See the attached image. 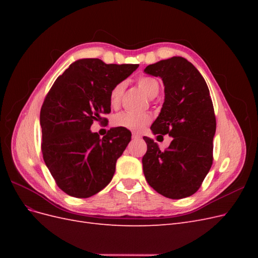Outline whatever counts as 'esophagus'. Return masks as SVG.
<instances>
[{
	"instance_id": "esophagus-1",
	"label": "esophagus",
	"mask_w": 258,
	"mask_h": 258,
	"mask_svg": "<svg viewBox=\"0 0 258 258\" xmlns=\"http://www.w3.org/2000/svg\"><path fill=\"white\" fill-rule=\"evenodd\" d=\"M141 138L142 137L140 136V135H138V134H132V139H134V140H140Z\"/></svg>"
}]
</instances>
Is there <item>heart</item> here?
Returning a JSON list of instances; mask_svg holds the SVG:
<instances>
[{
	"mask_svg": "<svg viewBox=\"0 0 258 258\" xmlns=\"http://www.w3.org/2000/svg\"><path fill=\"white\" fill-rule=\"evenodd\" d=\"M139 87L141 88L148 98H155L159 92L158 81L150 76H142L138 80ZM124 90V84H116L110 92V104L113 107L118 106ZM152 121V117L148 113L120 112L113 117V124L117 128H123L134 132H141L147 124Z\"/></svg>",
	"mask_w": 258,
	"mask_h": 258,
	"instance_id": "obj_1",
	"label": "heart"
}]
</instances>
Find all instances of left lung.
<instances>
[{
	"instance_id": "obj_1",
	"label": "left lung",
	"mask_w": 258,
	"mask_h": 258,
	"mask_svg": "<svg viewBox=\"0 0 258 258\" xmlns=\"http://www.w3.org/2000/svg\"><path fill=\"white\" fill-rule=\"evenodd\" d=\"M144 72L161 77L165 85V102L151 127L153 134L173 138L163 152L152 139L143 138L145 178L167 198L189 197L200 188L213 162L216 119L208 85L183 57L161 60Z\"/></svg>"
}]
</instances>
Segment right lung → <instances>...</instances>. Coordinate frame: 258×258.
<instances>
[{"mask_svg":"<svg viewBox=\"0 0 258 258\" xmlns=\"http://www.w3.org/2000/svg\"><path fill=\"white\" fill-rule=\"evenodd\" d=\"M138 67L77 60L46 96L40 114L43 158L59 188L69 196L88 198L111 182L131 134L113 128L100 139L90 127L101 114L111 112L112 88Z\"/></svg>","mask_w":258,"mask_h":258,"instance_id":"add662e5","label":"right lung"}]
</instances>
